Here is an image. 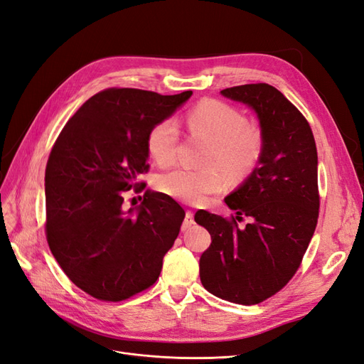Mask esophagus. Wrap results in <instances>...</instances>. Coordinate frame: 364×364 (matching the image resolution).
Segmentation results:
<instances>
[{
  "label": "esophagus",
  "instance_id": "34e87169",
  "mask_svg": "<svg viewBox=\"0 0 364 364\" xmlns=\"http://www.w3.org/2000/svg\"><path fill=\"white\" fill-rule=\"evenodd\" d=\"M194 225V218H193V213L191 211H186L185 218H183V223H182V230H188L191 226Z\"/></svg>",
  "mask_w": 364,
  "mask_h": 364
}]
</instances>
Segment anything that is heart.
I'll list each match as a JSON object with an SVG mask.
<instances>
[{
  "label": "heart",
  "instance_id": "obj_1",
  "mask_svg": "<svg viewBox=\"0 0 364 364\" xmlns=\"http://www.w3.org/2000/svg\"><path fill=\"white\" fill-rule=\"evenodd\" d=\"M193 134L211 141L203 158L206 168L191 170L176 167L156 178V188L174 199L200 205L208 196L222 191L225 181L222 170L229 178H243L261 155V136L247 126L245 115L222 102L206 100L197 105L186 115ZM179 144V127L171 118H165L151 127L147 149L151 159L161 167L173 164Z\"/></svg>",
  "mask_w": 364,
  "mask_h": 364
}]
</instances>
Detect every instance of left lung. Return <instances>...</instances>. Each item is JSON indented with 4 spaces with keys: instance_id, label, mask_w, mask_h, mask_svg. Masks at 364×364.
<instances>
[{
    "instance_id": "8db88e82",
    "label": "left lung",
    "mask_w": 364,
    "mask_h": 364,
    "mask_svg": "<svg viewBox=\"0 0 364 364\" xmlns=\"http://www.w3.org/2000/svg\"><path fill=\"white\" fill-rule=\"evenodd\" d=\"M255 112L261 130L257 167L225 197L232 220L200 209L196 223L208 229L200 257L203 287L225 301L253 305L287 284L304 258L318 217L317 149L308 121L267 83L220 91ZM251 222L240 228L236 220Z\"/></svg>"
}]
</instances>
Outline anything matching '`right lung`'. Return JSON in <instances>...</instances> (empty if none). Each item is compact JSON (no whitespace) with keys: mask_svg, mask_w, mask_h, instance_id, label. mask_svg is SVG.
Returning <instances> with one entry per match:
<instances>
[{"mask_svg":"<svg viewBox=\"0 0 364 364\" xmlns=\"http://www.w3.org/2000/svg\"><path fill=\"white\" fill-rule=\"evenodd\" d=\"M191 95L111 87L86 100L54 142L47 241L65 274L97 299L118 302L149 289L179 235L185 211L170 196L147 190L129 209L124 197L149 170L151 127Z\"/></svg>","mask_w":364,"mask_h":364,"instance_id":"obj_1","label":"right lung"}]
</instances>
